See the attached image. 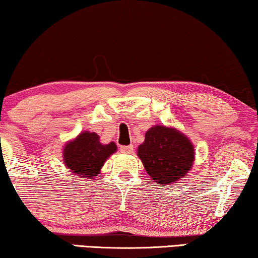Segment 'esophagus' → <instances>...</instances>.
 Wrapping results in <instances>:
<instances>
[{"mask_svg": "<svg viewBox=\"0 0 258 258\" xmlns=\"http://www.w3.org/2000/svg\"><path fill=\"white\" fill-rule=\"evenodd\" d=\"M120 150L124 154H132L134 150V145H122L120 148Z\"/></svg>", "mask_w": 258, "mask_h": 258, "instance_id": "34e87169", "label": "esophagus"}]
</instances>
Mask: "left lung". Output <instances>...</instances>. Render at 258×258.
<instances>
[{
    "label": "left lung",
    "mask_w": 258,
    "mask_h": 258,
    "mask_svg": "<svg viewBox=\"0 0 258 258\" xmlns=\"http://www.w3.org/2000/svg\"><path fill=\"white\" fill-rule=\"evenodd\" d=\"M137 155L155 182L165 186L191 169L194 149L188 138L178 130L155 125L145 134Z\"/></svg>",
    "instance_id": "1"
}]
</instances>
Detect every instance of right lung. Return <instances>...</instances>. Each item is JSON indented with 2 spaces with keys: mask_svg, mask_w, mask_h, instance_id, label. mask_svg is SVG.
Returning <instances> with one entry per match:
<instances>
[{
  "mask_svg": "<svg viewBox=\"0 0 258 258\" xmlns=\"http://www.w3.org/2000/svg\"><path fill=\"white\" fill-rule=\"evenodd\" d=\"M94 133H81L76 140L65 145L64 162L78 178L94 179L104 160L116 151L115 143L103 145Z\"/></svg>",
  "mask_w": 258,
  "mask_h": 258,
  "instance_id": "add662e5",
  "label": "right lung"
}]
</instances>
